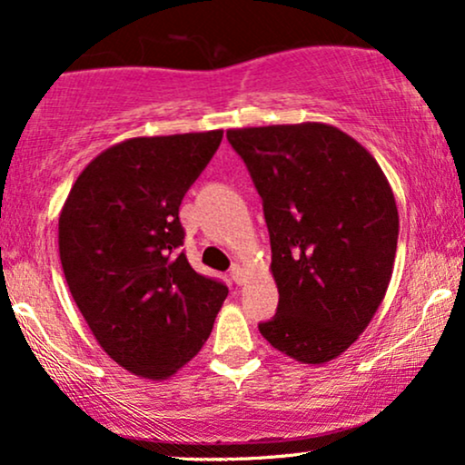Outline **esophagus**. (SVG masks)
<instances>
[{
    "label": "esophagus",
    "mask_w": 465,
    "mask_h": 465,
    "mask_svg": "<svg viewBox=\"0 0 465 465\" xmlns=\"http://www.w3.org/2000/svg\"><path fill=\"white\" fill-rule=\"evenodd\" d=\"M229 273H232V280L236 282V284H242V264H232Z\"/></svg>",
    "instance_id": "esophagus-1"
}]
</instances>
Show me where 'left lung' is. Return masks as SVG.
Segmentation results:
<instances>
[{"label":"left lung","mask_w":465,"mask_h":465,"mask_svg":"<svg viewBox=\"0 0 465 465\" xmlns=\"http://www.w3.org/2000/svg\"><path fill=\"white\" fill-rule=\"evenodd\" d=\"M262 196L277 312L260 334L291 359L323 365L365 332L385 300L398 207L376 159L322 122L229 129Z\"/></svg>","instance_id":"obj_1"}]
</instances>
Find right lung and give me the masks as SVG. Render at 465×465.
<instances>
[{"label":"right lung","mask_w":465,"mask_h":465,"mask_svg":"<svg viewBox=\"0 0 465 465\" xmlns=\"http://www.w3.org/2000/svg\"><path fill=\"white\" fill-rule=\"evenodd\" d=\"M223 131L133 137L87 163L58 216L69 292L117 365L165 381L199 354L227 286L192 269L179 205Z\"/></svg>","instance_id":"right-lung-1"}]
</instances>
